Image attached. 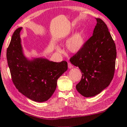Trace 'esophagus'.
I'll list each match as a JSON object with an SVG mask.
<instances>
[{
	"mask_svg": "<svg viewBox=\"0 0 127 127\" xmlns=\"http://www.w3.org/2000/svg\"><path fill=\"white\" fill-rule=\"evenodd\" d=\"M68 67L69 68H73V65H72L70 63H68Z\"/></svg>",
	"mask_w": 127,
	"mask_h": 127,
	"instance_id": "34e87169",
	"label": "esophagus"
}]
</instances>
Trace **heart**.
I'll return each instance as SVG.
<instances>
[{"label": "heart", "mask_w": 127, "mask_h": 127, "mask_svg": "<svg viewBox=\"0 0 127 127\" xmlns=\"http://www.w3.org/2000/svg\"><path fill=\"white\" fill-rule=\"evenodd\" d=\"M86 39V34L83 29H80L75 32L71 37L67 41L66 49L69 52L76 53L82 49ZM56 50L57 52L62 53V51L60 47H56Z\"/></svg>", "instance_id": "1"}]
</instances>
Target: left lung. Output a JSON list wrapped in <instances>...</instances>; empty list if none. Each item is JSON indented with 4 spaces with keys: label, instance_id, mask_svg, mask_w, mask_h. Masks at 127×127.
<instances>
[{
    "label": "left lung",
    "instance_id": "1",
    "mask_svg": "<svg viewBox=\"0 0 127 127\" xmlns=\"http://www.w3.org/2000/svg\"><path fill=\"white\" fill-rule=\"evenodd\" d=\"M93 36L70 61L78 67L82 77L76 85L85 97H94L107 88L113 80L117 57L116 46L106 24L96 18Z\"/></svg>",
    "mask_w": 127,
    "mask_h": 127
}]
</instances>
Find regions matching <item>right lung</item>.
I'll return each mask as SVG.
<instances>
[{
  "label": "right lung",
  "instance_id": "1",
  "mask_svg": "<svg viewBox=\"0 0 127 127\" xmlns=\"http://www.w3.org/2000/svg\"><path fill=\"white\" fill-rule=\"evenodd\" d=\"M17 29L7 47L6 57L13 83L23 95L36 102H44L53 94L58 78L67 70V63L47 59L28 60L23 54L20 33Z\"/></svg>",
  "mask_w": 127,
  "mask_h": 127
}]
</instances>
